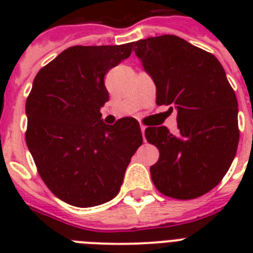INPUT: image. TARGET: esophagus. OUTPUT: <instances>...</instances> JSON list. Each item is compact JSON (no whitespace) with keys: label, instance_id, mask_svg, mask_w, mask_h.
I'll list each match as a JSON object with an SVG mask.
<instances>
[{"label":"esophagus","instance_id":"34e87169","mask_svg":"<svg viewBox=\"0 0 253 253\" xmlns=\"http://www.w3.org/2000/svg\"><path fill=\"white\" fill-rule=\"evenodd\" d=\"M140 130H142V132L144 134V131H146V126H144V125H140Z\"/></svg>","mask_w":253,"mask_h":253}]
</instances>
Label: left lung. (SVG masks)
Masks as SVG:
<instances>
[{"instance_id": "1", "label": "left lung", "mask_w": 253, "mask_h": 253, "mask_svg": "<svg viewBox=\"0 0 253 253\" xmlns=\"http://www.w3.org/2000/svg\"><path fill=\"white\" fill-rule=\"evenodd\" d=\"M135 53L156 85V103L177 109L178 134L147 127V142L158 147L150 168L159 192L193 200L219 184L239 143L238 99L212 53L176 35L135 42Z\"/></svg>"}]
</instances>
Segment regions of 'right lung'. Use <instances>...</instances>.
Segmentation results:
<instances>
[{
    "mask_svg": "<svg viewBox=\"0 0 253 253\" xmlns=\"http://www.w3.org/2000/svg\"><path fill=\"white\" fill-rule=\"evenodd\" d=\"M132 43L73 45L44 65L26 99V143L38 173L67 204L91 208L118 194L127 166L142 146L139 122H102L109 101L103 79L127 59Z\"/></svg>",
    "mask_w": 253,
    "mask_h": 253,
    "instance_id": "1",
    "label": "right lung"
}]
</instances>
